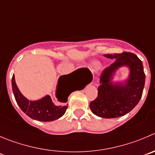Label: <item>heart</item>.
I'll list each match as a JSON object with an SVG mask.
<instances>
[{
  "instance_id": "b5f03b06",
  "label": "heart",
  "mask_w": 155,
  "mask_h": 155,
  "mask_svg": "<svg viewBox=\"0 0 155 155\" xmlns=\"http://www.w3.org/2000/svg\"><path fill=\"white\" fill-rule=\"evenodd\" d=\"M100 66H101V64L98 61H94V62H93V67H94V68L97 69L100 68Z\"/></svg>"
}]
</instances>
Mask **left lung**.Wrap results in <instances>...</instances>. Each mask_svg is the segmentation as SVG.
I'll list each match as a JSON object with an SVG mask.
<instances>
[{
	"label": "left lung",
	"mask_w": 155,
	"mask_h": 155,
	"mask_svg": "<svg viewBox=\"0 0 155 155\" xmlns=\"http://www.w3.org/2000/svg\"><path fill=\"white\" fill-rule=\"evenodd\" d=\"M104 55L115 61L103 71L97 89L98 96L90 104V108L99 117L117 118L127 114L138 104L145 86V74L142 61L133 53L125 51ZM122 67L128 68L129 75L125 80L114 82L116 71Z\"/></svg>",
	"instance_id": "1"
}]
</instances>
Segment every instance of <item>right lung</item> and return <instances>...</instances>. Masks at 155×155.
Segmentation results:
<instances>
[{
    "instance_id": "obj_1",
    "label": "right lung",
    "mask_w": 155,
    "mask_h": 155,
    "mask_svg": "<svg viewBox=\"0 0 155 155\" xmlns=\"http://www.w3.org/2000/svg\"><path fill=\"white\" fill-rule=\"evenodd\" d=\"M87 77V74L81 72L80 69L68 74L60 76L55 91L57 101L54 102L49 95L37 101L28 100L19 90L14 74L12 78L13 93L20 108L29 117L41 122H51L59 119L64 114L68 108L66 103L68 96L74 91L83 90L88 84V83L84 84Z\"/></svg>"
}]
</instances>
